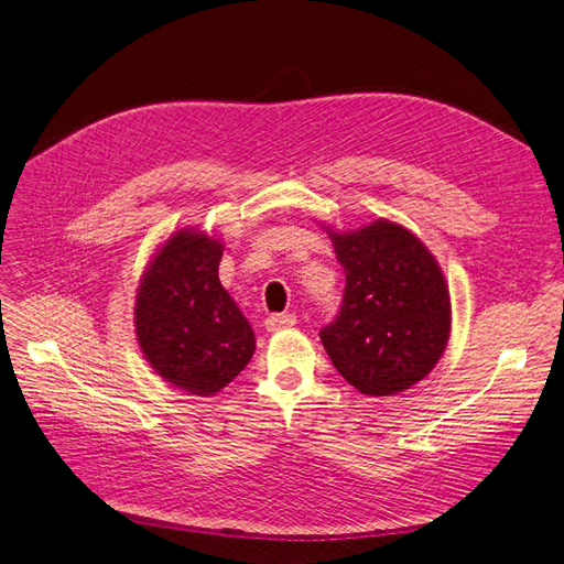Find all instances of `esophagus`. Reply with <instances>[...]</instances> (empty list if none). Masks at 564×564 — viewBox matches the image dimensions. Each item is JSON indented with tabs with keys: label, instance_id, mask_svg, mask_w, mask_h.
Instances as JSON below:
<instances>
[{
	"label": "esophagus",
	"instance_id": "obj_1",
	"mask_svg": "<svg viewBox=\"0 0 564 564\" xmlns=\"http://www.w3.org/2000/svg\"><path fill=\"white\" fill-rule=\"evenodd\" d=\"M296 314H270L265 319V328L268 330H282V328H291L296 326Z\"/></svg>",
	"mask_w": 564,
	"mask_h": 564
}]
</instances>
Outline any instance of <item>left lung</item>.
<instances>
[{"mask_svg": "<svg viewBox=\"0 0 564 564\" xmlns=\"http://www.w3.org/2000/svg\"><path fill=\"white\" fill-rule=\"evenodd\" d=\"M345 268V296L322 345L335 370L364 395L414 387L444 354L452 299L427 247L404 227L375 219L358 231H333Z\"/></svg>", "mask_w": 564, "mask_h": 564, "instance_id": "1", "label": "left lung"}]
</instances>
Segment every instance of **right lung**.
Masks as SVG:
<instances>
[{"mask_svg": "<svg viewBox=\"0 0 564 564\" xmlns=\"http://www.w3.org/2000/svg\"><path fill=\"white\" fill-rule=\"evenodd\" d=\"M221 252L204 231H175L145 268L133 307L150 368L192 395L221 391L257 349L250 322L219 282Z\"/></svg>", "mask_w": 564, "mask_h": 564, "instance_id": "1", "label": "right lung"}]
</instances>
